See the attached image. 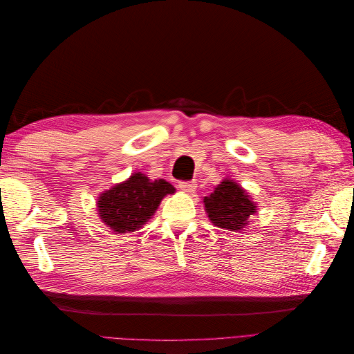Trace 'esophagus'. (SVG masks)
Here are the masks:
<instances>
[{
  "label": "esophagus",
  "instance_id": "obj_1",
  "mask_svg": "<svg viewBox=\"0 0 354 354\" xmlns=\"http://www.w3.org/2000/svg\"><path fill=\"white\" fill-rule=\"evenodd\" d=\"M178 187L183 190V192H189V194H192V192L196 190V181H178Z\"/></svg>",
  "mask_w": 354,
  "mask_h": 354
}]
</instances>
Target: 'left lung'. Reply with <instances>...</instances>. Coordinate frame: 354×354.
Here are the masks:
<instances>
[{
	"label": "left lung",
	"mask_w": 354,
	"mask_h": 354,
	"mask_svg": "<svg viewBox=\"0 0 354 354\" xmlns=\"http://www.w3.org/2000/svg\"><path fill=\"white\" fill-rule=\"evenodd\" d=\"M203 205L214 226L232 232L242 230L257 209L250 194L230 178L223 180L209 196H205Z\"/></svg>",
	"instance_id": "8db88e82"
}]
</instances>
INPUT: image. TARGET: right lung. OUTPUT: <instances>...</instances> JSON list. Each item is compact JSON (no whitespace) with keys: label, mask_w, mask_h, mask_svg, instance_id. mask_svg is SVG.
Wrapping results in <instances>:
<instances>
[{"label":"right lung","mask_w":354,"mask_h":354,"mask_svg":"<svg viewBox=\"0 0 354 354\" xmlns=\"http://www.w3.org/2000/svg\"><path fill=\"white\" fill-rule=\"evenodd\" d=\"M174 192V186L162 178L152 181L142 173H134L99 196V216L116 233L134 232L152 218L162 198Z\"/></svg>","instance_id":"obj_1"}]
</instances>
